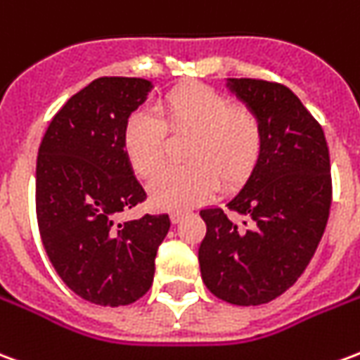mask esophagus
Here are the masks:
<instances>
[{"label": "esophagus", "instance_id": "1", "mask_svg": "<svg viewBox=\"0 0 360 360\" xmlns=\"http://www.w3.org/2000/svg\"><path fill=\"white\" fill-rule=\"evenodd\" d=\"M185 214H187V212H185V210H173L172 214H169V218H172L173 224H179L181 219L185 218Z\"/></svg>", "mask_w": 360, "mask_h": 360}]
</instances>
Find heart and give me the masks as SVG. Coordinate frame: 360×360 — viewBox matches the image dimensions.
Instances as JSON below:
<instances>
[{
  "instance_id": "b5f03b06",
  "label": "heart",
  "mask_w": 360,
  "mask_h": 360,
  "mask_svg": "<svg viewBox=\"0 0 360 360\" xmlns=\"http://www.w3.org/2000/svg\"><path fill=\"white\" fill-rule=\"evenodd\" d=\"M160 117L139 110L127 119L123 148L133 169L144 179L165 164L167 133L193 134L187 146L191 164L169 167L150 185L152 200L162 208H187L210 198L218 187L235 188L257 169L264 129L255 111L235 108L218 90L191 84L162 98Z\"/></svg>"
}]
</instances>
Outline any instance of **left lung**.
<instances>
[{
  "mask_svg": "<svg viewBox=\"0 0 360 360\" xmlns=\"http://www.w3.org/2000/svg\"><path fill=\"white\" fill-rule=\"evenodd\" d=\"M227 86L255 111L264 148L241 193L227 208L200 210L206 237L198 249L204 285L239 307L274 301L301 278L324 235L332 206L324 131L291 90L260 79Z\"/></svg>",
  "mask_w": 360,
  "mask_h": 360,
  "instance_id": "1",
  "label": "left lung"
}]
</instances>
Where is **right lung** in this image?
<instances>
[{
    "label": "right lung",
    "mask_w": 360,
    "mask_h": 360,
    "mask_svg": "<svg viewBox=\"0 0 360 360\" xmlns=\"http://www.w3.org/2000/svg\"><path fill=\"white\" fill-rule=\"evenodd\" d=\"M152 90L134 77H102L53 115L36 160V218L65 285L102 307L131 304L154 281L169 216L119 221L144 202L123 148L127 119Z\"/></svg>",
    "instance_id": "add662e5"
}]
</instances>
